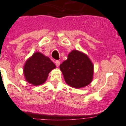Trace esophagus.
Wrapping results in <instances>:
<instances>
[{"label":"esophagus","mask_w":126,"mask_h":126,"mask_svg":"<svg viewBox=\"0 0 126 126\" xmlns=\"http://www.w3.org/2000/svg\"><path fill=\"white\" fill-rule=\"evenodd\" d=\"M55 63H56V66H57V67H59V65L60 64V62L59 61V60H56V61L55 62Z\"/></svg>","instance_id":"1"}]
</instances>
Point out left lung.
<instances>
[{
  "label": "left lung",
  "instance_id": "8db88e82",
  "mask_svg": "<svg viewBox=\"0 0 126 126\" xmlns=\"http://www.w3.org/2000/svg\"><path fill=\"white\" fill-rule=\"evenodd\" d=\"M66 83L72 88H82L92 82L94 64L83 52L73 50L68 54L67 60L60 65Z\"/></svg>",
  "mask_w": 126,
  "mask_h": 126
}]
</instances>
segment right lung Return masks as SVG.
<instances>
[{"mask_svg": "<svg viewBox=\"0 0 126 126\" xmlns=\"http://www.w3.org/2000/svg\"><path fill=\"white\" fill-rule=\"evenodd\" d=\"M56 67L48 57L40 52H35L25 62L23 72L26 81L34 86H38L46 81L49 73Z\"/></svg>", "mask_w": 126, "mask_h": 126, "instance_id": "right-lung-1", "label": "right lung"}]
</instances>
